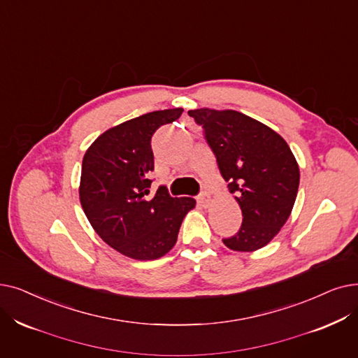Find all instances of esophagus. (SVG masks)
Masks as SVG:
<instances>
[{
    "label": "esophagus",
    "mask_w": 358,
    "mask_h": 358,
    "mask_svg": "<svg viewBox=\"0 0 358 358\" xmlns=\"http://www.w3.org/2000/svg\"><path fill=\"white\" fill-rule=\"evenodd\" d=\"M197 201H199L200 206L208 208L209 203H210V196H209L208 193H201V194L197 197Z\"/></svg>",
    "instance_id": "1"
}]
</instances>
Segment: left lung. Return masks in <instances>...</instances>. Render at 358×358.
<instances>
[{
  "label": "left lung",
  "mask_w": 358,
  "mask_h": 358,
  "mask_svg": "<svg viewBox=\"0 0 358 358\" xmlns=\"http://www.w3.org/2000/svg\"><path fill=\"white\" fill-rule=\"evenodd\" d=\"M189 115L203 127L221 176L243 212L240 231L224 238L234 252H256L291 215L300 169L284 138L265 124L232 110L199 108Z\"/></svg>",
  "instance_id": "left-lung-1"
}]
</instances>
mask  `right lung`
<instances>
[{"label":"right lung","mask_w":358,"mask_h":358,"mask_svg":"<svg viewBox=\"0 0 358 358\" xmlns=\"http://www.w3.org/2000/svg\"><path fill=\"white\" fill-rule=\"evenodd\" d=\"M182 108L153 111L102 133L86 150L79 196L96 234L124 256L155 260L177 243L184 216L196 206L192 197H171L165 185L150 196L153 171L150 141L173 122Z\"/></svg>","instance_id":"obj_1"}]
</instances>
